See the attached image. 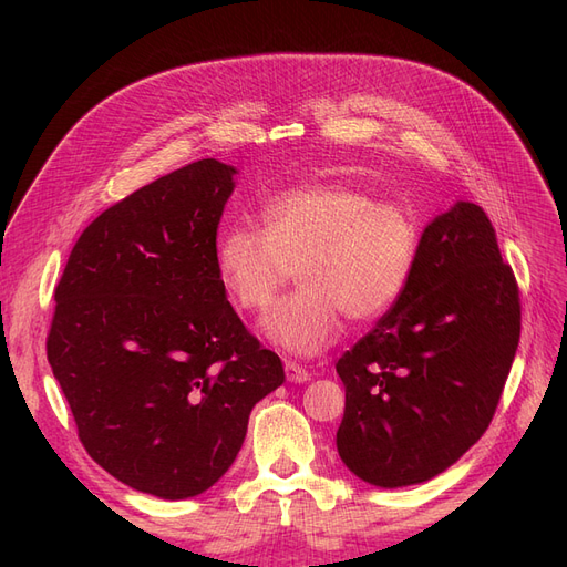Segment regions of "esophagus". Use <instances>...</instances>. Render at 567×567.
Listing matches in <instances>:
<instances>
[{
    "instance_id": "obj_1",
    "label": "esophagus",
    "mask_w": 567,
    "mask_h": 567,
    "mask_svg": "<svg viewBox=\"0 0 567 567\" xmlns=\"http://www.w3.org/2000/svg\"><path fill=\"white\" fill-rule=\"evenodd\" d=\"M286 379L290 383H305V381H310V371H307L298 362H286Z\"/></svg>"
}]
</instances>
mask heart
<instances>
[{"label": "heart", "instance_id": "heart-1", "mask_svg": "<svg viewBox=\"0 0 567 567\" xmlns=\"http://www.w3.org/2000/svg\"><path fill=\"white\" fill-rule=\"evenodd\" d=\"M265 227L234 221L217 241V271L241 312H262L298 269L300 288L277 302L262 331L277 348L312 357L354 323L385 317L414 277L421 229L409 208L350 184L274 194Z\"/></svg>", "mask_w": 567, "mask_h": 567}]
</instances>
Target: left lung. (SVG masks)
Returning a JSON list of instances; mask_svg holds the SVG:
<instances>
[{"instance_id":"obj_1","label":"left lung","mask_w":567,"mask_h":567,"mask_svg":"<svg viewBox=\"0 0 567 567\" xmlns=\"http://www.w3.org/2000/svg\"><path fill=\"white\" fill-rule=\"evenodd\" d=\"M520 340V288L494 227L456 203L421 236L404 296L338 359L346 466L379 487L450 468L489 427Z\"/></svg>"}]
</instances>
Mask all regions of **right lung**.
<instances>
[{
    "instance_id": "right-lung-1",
    "label": "right lung",
    "mask_w": 567,
    "mask_h": 567,
    "mask_svg": "<svg viewBox=\"0 0 567 567\" xmlns=\"http://www.w3.org/2000/svg\"><path fill=\"white\" fill-rule=\"evenodd\" d=\"M234 173L203 158L117 200L82 231L54 290L47 359L82 447L161 499L213 487L252 406L286 379L217 271Z\"/></svg>"
}]
</instances>
